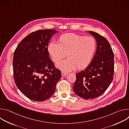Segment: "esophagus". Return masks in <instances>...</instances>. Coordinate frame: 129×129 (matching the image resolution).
I'll return each instance as SVG.
<instances>
[{
    "label": "esophagus",
    "mask_w": 129,
    "mask_h": 129,
    "mask_svg": "<svg viewBox=\"0 0 129 129\" xmlns=\"http://www.w3.org/2000/svg\"><path fill=\"white\" fill-rule=\"evenodd\" d=\"M68 73H66V72H61V75L62 76H66V75H67Z\"/></svg>",
    "instance_id": "obj_1"
}]
</instances>
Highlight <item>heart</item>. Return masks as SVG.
<instances>
[{
	"mask_svg": "<svg viewBox=\"0 0 129 129\" xmlns=\"http://www.w3.org/2000/svg\"><path fill=\"white\" fill-rule=\"evenodd\" d=\"M97 43L91 36L85 37L74 33L61 35L58 43L51 42L47 48V52L54 62H58L66 56V59L57 63V67L68 72L76 67L83 69L90 63L95 52Z\"/></svg>",
	"mask_w": 129,
	"mask_h": 129,
	"instance_id": "obj_1",
	"label": "heart"
}]
</instances>
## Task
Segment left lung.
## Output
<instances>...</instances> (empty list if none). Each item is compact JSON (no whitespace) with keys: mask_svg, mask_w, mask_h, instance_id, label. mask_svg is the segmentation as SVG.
Segmentation results:
<instances>
[{"mask_svg":"<svg viewBox=\"0 0 129 129\" xmlns=\"http://www.w3.org/2000/svg\"><path fill=\"white\" fill-rule=\"evenodd\" d=\"M89 33L96 39V50L92 60L84 70L76 74L73 90L79 96L93 99L103 94L111 83L114 75V53L104 37L92 31Z\"/></svg>","mask_w":129,"mask_h":129,"instance_id":"obj_1","label":"left lung"}]
</instances>
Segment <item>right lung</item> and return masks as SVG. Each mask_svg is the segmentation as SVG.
Listing matches in <instances>:
<instances>
[{
    "label": "right lung",
    "mask_w": 129,
    "mask_h": 129,
    "mask_svg": "<svg viewBox=\"0 0 129 129\" xmlns=\"http://www.w3.org/2000/svg\"><path fill=\"white\" fill-rule=\"evenodd\" d=\"M55 29H41L27 35L16 47L13 67L15 83L21 92L34 101L43 102L54 92L61 78L49 58L47 48Z\"/></svg>",
    "instance_id": "1"
}]
</instances>
